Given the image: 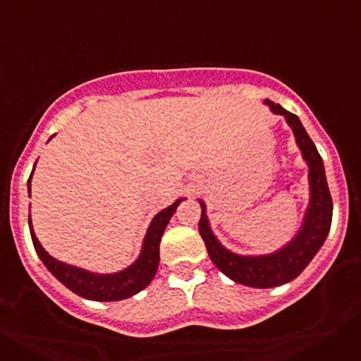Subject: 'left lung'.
<instances>
[{
  "label": "left lung",
  "mask_w": 361,
  "mask_h": 361,
  "mask_svg": "<svg viewBox=\"0 0 361 361\" xmlns=\"http://www.w3.org/2000/svg\"><path fill=\"white\" fill-rule=\"evenodd\" d=\"M266 104L279 116L286 117L293 133L296 137L302 155L309 164V184H311V202H309L307 213L302 229L295 238L289 242L286 247L273 255H264V257H240L226 247L220 245L215 235L212 233L206 216V206L200 202L199 233L202 237L206 250H208L212 262L219 267L226 276L235 280L237 283L251 286V288H276L282 283L291 282L293 279L302 273L311 262L312 257L318 253L322 244L327 238V233L331 229V220H333V199H331L327 178H325L324 161L317 146L311 141L305 128L302 126L298 117L291 111L283 110L280 104H275L267 99Z\"/></svg>",
  "instance_id": "8db88e82"
}]
</instances>
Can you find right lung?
Instances as JSON below:
<instances>
[{
  "instance_id": "obj_1",
  "label": "right lung",
  "mask_w": 361,
  "mask_h": 361,
  "mask_svg": "<svg viewBox=\"0 0 361 361\" xmlns=\"http://www.w3.org/2000/svg\"><path fill=\"white\" fill-rule=\"evenodd\" d=\"M28 193H30V178H28ZM180 200L183 199L175 200L170 208L162 209L161 213L155 215V219H153L152 224H149L148 233H146L141 257L137 258L132 266L126 267V269L121 271V273H114V275H95V273H88V271L79 269V267L59 262V260L50 257V255L41 247L39 240H37L32 229L30 237L32 242H34V247H36V253L39 255L41 262L47 266V269H49L59 282L65 283L70 291L82 296V298L99 300V302H116V300L128 298V296L142 291V289L153 280V276H155L159 267V244H161L162 233H164L166 226L170 222L171 215L175 213V209H177V206L180 204ZM28 226L32 228L30 215H28Z\"/></svg>"
}]
</instances>
